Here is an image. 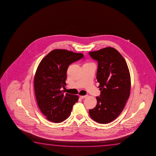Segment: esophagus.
Segmentation results:
<instances>
[{"instance_id":"1","label":"esophagus","mask_w":156,"mask_h":156,"mask_svg":"<svg viewBox=\"0 0 156 156\" xmlns=\"http://www.w3.org/2000/svg\"><path fill=\"white\" fill-rule=\"evenodd\" d=\"M87 95H80V97L81 98V99H85V98H86L87 97Z\"/></svg>"}]
</instances>
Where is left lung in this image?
Instances as JSON below:
<instances>
[{
	"instance_id": "1",
	"label": "left lung",
	"mask_w": 156,
	"mask_h": 156,
	"mask_svg": "<svg viewBox=\"0 0 156 156\" xmlns=\"http://www.w3.org/2000/svg\"><path fill=\"white\" fill-rule=\"evenodd\" d=\"M89 54L98 61L97 79L101 90L100 97H96V106L89 114L94 121L108 123L120 115L129 97V70L124 58L114 48L107 47Z\"/></svg>"
}]
</instances>
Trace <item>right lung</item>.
Here are the masks:
<instances>
[{
  "mask_svg": "<svg viewBox=\"0 0 156 156\" xmlns=\"http://www.w3.org/2000/svg\"><path fill=\"white\" fill-rule=\"evenodd\" d=\"M83 57L81 53L55 49L40 62L35 74L34 88L37 105L48 121L60 123L69 117L79 96L64 94L66 71L70 64Z\"/></svg>",
  "mask_w": 156,
  "mask_h": 156,
  "instance_id": "right-lung-1",
  "label": "right lung"
}]
</instances>
